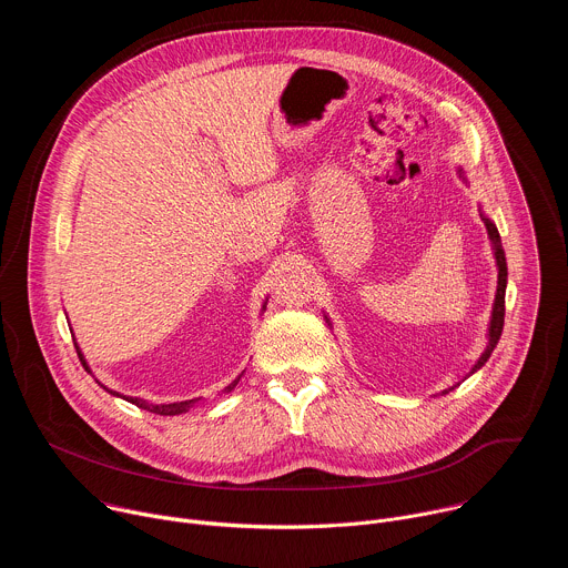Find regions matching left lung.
Instances as JSON below:
<instances>
[{"label": "left lung", "instance_id": "1", "mask_svg": "<svg viewBox=\"0 0 568 568\" xmlns=\"http://www.w3.org/2000/svg\"><path fill=\"white\" fill-rule=\"evenodd\" d=\"M485 229H488V235L495 245V256H497V265H499V287H497V298H495V307H493V321H490V344L485 348V353L480 355V359L476 362V366L471 368V373L476 368H480L485 362L490 359V353L495 351L501 333H504V316H506V281H508V267H506V256L501 250V235L495 226V222H490L488 217H483ZM452 390V388H449ZM447 393V390H445Z\"/></svg>", "mask_w": 568, "mask_h": 568}]
</instances>
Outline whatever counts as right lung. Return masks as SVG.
I'll return each mask as SVG.
<instances>
[{
  "label": "right lung",
  "mask_w": 568,
  "mask_h": 568,
  "mask_svg": "<svg viewBox=\"0 0 568 568\" xmlns=\"http://www.w3.org/2000/svg\"><path fill=\"white\" fill-rule=\"evenodd\" d=\"M75 353H78V359H80V364L85 366V371L90 373V366H88V362L83 359V353L78 351V346H75ZM237 379L240 377H235L224 390L229 393L231 388H235V384H237ZM105 388V386H103ZM110 393H114V390H110ZM114 395H119V393H114ZM123 399H128V402H132V404H136L139 409H145V412H150V414H156V416H180V414H186L193 404L197 402V399H184V402H171V404H152V402H145V399H141V397H125V395H121Z\"/></svg>",
  "instance_id": "right-lung-1"
}]
</instances>
